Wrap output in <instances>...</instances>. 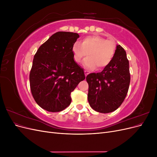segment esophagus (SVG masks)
<instances>
[{
    "instance_id": "esophagus-1",
    "label": "esophagus",
    "mask_w": 157,
    "mask_h": 157,
    "mask_svg": "<svg viewBox=\"0 0 157 157\" xmlns=\"http://www.w3.org/2000/svg\"><path fill=\"white\" fill-rule=\"evenodd\" d=\"M88 74H89V72H88V71L85 70V71H84V75H85V76H86H86H87Z\"/></svg>"
}]
</instances>
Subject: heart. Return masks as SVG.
I'll use <instances>...</instances> for the list:
<instances>
[{"label":"heart","instance_id":"obj_1","mask_svg":"<svg viewBox=\"0 0 157 157\" xmlns=\"http://www.w3.org/2000/svg\"><path fill=\"white\" fill-rule=\"evenodd\" d=\"M115 43L98 35L86 36L79 43H75L72 48L73 59L80 63L87 53L84 60L85 68L90 70H101L108 66L115 53Z\"/></svg>","mask_w":157,"mask_h":157}]
</instances>
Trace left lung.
Listing matches in <instances>:
<instances>
[{
    "label": "left lung",
    "mask_w": 157,
    "mask_h": 157,
    "mask_svg": "<svg viewBox=\"0 0 157 157\" xmlns=\"http://www.w3.org/2000/svg\"><path fill=\"white\" fill-rule=\"evenodd\" d=\"M88 100L94 110L101 113L115 111L124 101L130 82L129 61L124 49L117 46L115 56L100 73L87 75Z\"/></svg>",
    "instance_id": "obj_1"
}]
</instances>
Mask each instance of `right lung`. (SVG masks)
I'll list each match as a JSON object with an SVG mask.
<instances>
[{"mask_svg":"<svg viewBox=\"0 0 157 157\" xmlns=\"http://www.w3.org/2000/svg\"><path fill=\"white\" fill-rule=\"evenodd\" d=\"M76 33L59 31L37 50L29 74L30 88L36 103L49 112H59L71 102V94L85 79L83 69L73 59Z\"/></svg>","mask_w":157,"mask_h":157,"instance_id":"obj_1","label":"right lung"}]
</instances>
